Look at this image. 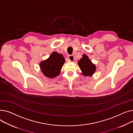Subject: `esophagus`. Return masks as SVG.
<instances>
[{
	"mask_svg": "<svg viewBox=\"0 0 133 133\" xmlns=\"http://www.w3.org/2000/svg\"><path fill=\"white\" fill-rule=\"evenodd\" d=\"M68 59H69L70 61L73 62V61H74L75 57H74V56L73 55H69L68 57Z\"/></svg>",
	"mask_w": 133,
	"mask_h": 133,
	"instance_id": "obj_1",
	"label": "esophagus"
}]
</instances>
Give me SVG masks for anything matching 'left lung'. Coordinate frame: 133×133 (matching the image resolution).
Returning a JSON list of instances; mask_svg holds the SVG:
<instances>
[{
	"label": "left lung",
	"mask_w": 133,
	"mask_h": 133,
	"mask_svg": "<svg viewBox=\"0 0 133 133\" xmlns=\"http://www.w3.org/2000/svg\"><path fill=\"white\" fill-rule=\"evenodd\" d=\"M78 64L82 75L84 76H92L96 72V65L92 63L87 55H83L82 57L78 61Z\"/></svg>",
	"instance_id": "8db88e82"
}]
</instances>
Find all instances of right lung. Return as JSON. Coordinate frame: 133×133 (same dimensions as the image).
Instances as JSON below:
<instances>
[{
  "label": "right lung",
  "mask_w": 133,
  "mask_h": 133,
  "mask_svg": "<svg viewBox=\"0 0 133 133\" xmlns=\"http://www.w3.org/2000/svg\"><path fill=\"white\" fill-rule=\"evenodd\" d=\"M65 62L63 55L54 51L47 59L40 62V69L45 77L54 78L60 74L61 69Z\"/></svg>",
  "instance_id": "1"
}]
</instances>
